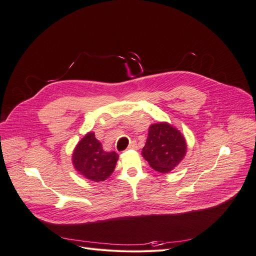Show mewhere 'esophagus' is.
<instances>
[{
	"label": "esophagus",
	"instance_id": "esophagus-1",
	"mask_svg": "<svg viewBox=\"0 0 256 256\" xmlns=\"http://www.w3.org/2000/svg\"><path fill=\"white\" fill-rule=\"evenodd\" d=\"M136 148H138V145H136V141H132L128 146V150H136Z\"/></svg>",
	"mask_w": 256,
	"mask_h": 256
}]
</instances>
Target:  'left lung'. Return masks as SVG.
<instances>
[{"label":"left lung","instance_id":"left-lung-1","mask_svg":"<svg viewBox=\"0 0 256 256\" xmlns=\"http://www.w3.org/2000/svg\"><path fill=\"white\" fill-rule=\"evenodd\" d=\"M187 152V142L180 130L166 122L152 124L142 156L159 173L171 172Z\"/></svg>","mask_w":256,"mask_h":256}]
</instances>
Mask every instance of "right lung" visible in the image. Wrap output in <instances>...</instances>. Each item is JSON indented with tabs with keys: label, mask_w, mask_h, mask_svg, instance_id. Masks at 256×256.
<instances>
[{
	"label": "right lung",
	"mask_w": 256,
	"mask_h": 256,
	"mask_svg": "<svg viewBox=\"0 0 256 256\" xmlns=\"http://www.w3.org/2000/svg\"><path fill=\"white\" fill-rule=\"evenodd\" d=\"M118 154L106 152L95 138V132H88L76 145L72 164L76 171L88 180L99 182L109 178L116 166Z\"/></svg>",
	"instance_id": "obj_1"
}]
</instances>
